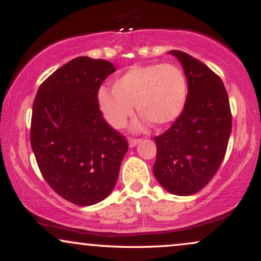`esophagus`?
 I'll use <instances>...</instances> for the list:
<instances>
[{
  "label": "esophagus",
  "mask_w": 261,
  "mask_h": 261,
  "mask_svg": "<svg viewBox=\"0 0 261 261\" xmlns=\"http://www.w3.org/2000/svg\"><path fill=\"white\" fill-rule=\"evenodd\" d=\"M140 141L141 139H128V146H130V147H135Z\"/></svg>",
  "instance_id": "obj_1"
}]
</instances>
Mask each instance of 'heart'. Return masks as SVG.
<instances>
[{
    "label": "heart",
    "mask_w": 261,
    "mask_h": 261,
    "mask_svg": "<svg viewBox=\"0 0 261 261\" xmlns=\"http://www.w3.org/2000/svg\"><path fill=\"white\" fill-rule=\"evenodd\" d=\"M188 100V81L173 64L133 66L114 81L113 89L98 92V103L106 120L122 128L137 113L153 125L163 126L180 116Z\"/></svg>",
    "instance_id": "heart-1"
}]
</instances>
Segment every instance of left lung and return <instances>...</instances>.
Masks as SVG:
<instances>
[{
  "label": "left lung",
  "mask_w": 261,
  "mask_h": 261,
  "mask_svg": "<svg viewBox=\"0 0 261 261\" xmlns=\"http://www.w3.org/2000/svg\"><path fill=\"white\" fill-rule=\"evenodd\" d=\"M169 54L184 68L188 100L172 126L154 137L153 174L170 194L188 196L206 187L220 168L232 130V114L222 80L214 71L180 50Z\"/></svg>",
  "instance_id": "left-lung-1"
}]
</instances>
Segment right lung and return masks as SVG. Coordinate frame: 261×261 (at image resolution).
<instances>
[{
  "label": "right lung",
  "mask_w": 261,
  "mask_h": 261,
  "mask_svg": "<svg viewBox=\"0 0 261 261\" xmlns=\"http://www.w3.org/2000/svg\"><path fill=\"white\" fill-rule=\"evenodd\" d=\"M112 62L80 56L41 83L33 103L31 143L53 190L80 206L112 193L128 145L104 120L98 104Z\"/></svg>",
  "instance_id": "add662e5"
}]
</instances>
